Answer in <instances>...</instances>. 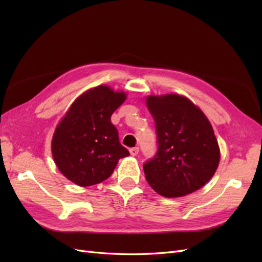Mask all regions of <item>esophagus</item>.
Returning <instances> with one entry per match:
<instances>
[{"label": "esophagus", "mask_w": 262, "mask_h": 262, "mask_svg": "<svg viewBox=\"0 0 262 262\" xmlns=\"http://www.w3.org/2000/svg\"><path fill=\"white\" fill-rule=\"evenodd\" d=\"M130 154L132 156H137L139 154V147H132V148H130Z\"/></svg>", "instance_id": "34e87169"}]
</instances>
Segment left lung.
Returning <instances> with one entry per match:
<instances>
[{"label":"left lung","instance_id":"left-lung-1","mask_svg":"<svg viewBox=\"0 0 262 262\" xmlns=\"http://www.w3.org/2000/svg\"><path fill=\"white\" fill-rule=\"evenodd\" d=\"M146 105L157 134V152L143 165L148 185L166 198L202 188L220 163L219 143L208 118L176 94L148 96Z\"/></svg>","mask_w":262,"mask_h":262}]
</instances>
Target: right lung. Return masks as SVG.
Wrapping results in <instances>:
<instances>
[{
	"label": "right lung",
	"mask_w": 262,
	"mask_h": 262,
	"mask_svg": "<svg viewBox=\"0 0 262 262\" xmlns=\"http://www.w3.org/2000/svg\"><path fill=\"white\" fill-rule=\"evenodd\" d=\"M126 98L100 85L78 97L54 131L51 149L55 165L81 187L99 184L112 176L118 161L130 153L119 142L112 115Z\"/></svg>",
	"instance_id": "1"
}]
</instances>
